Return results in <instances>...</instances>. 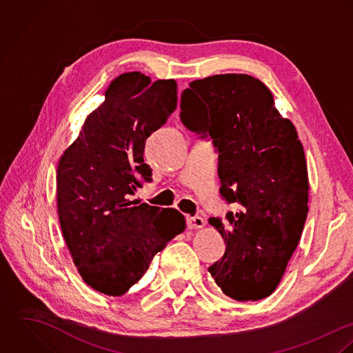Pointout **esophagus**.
Returning a JSON list of instances; mask_svg holds the SVG:
<instances>
[{
  "instance_id": "obj_1",
  "label": "esophagus",
  "mask_w": 353,
  "mask_h": 353,
  "mask_svg": "<svg viewBox=\"0 0 353 353\" xmlns=\"http://www.w3.org/2000/svg\"><path fill=\"white\" fill-rule=\"evenodd\" d=\"M187 226L190 229H199V228H203L205 226V221L202 216H187Z\"/></svg>"
}]
</instances>
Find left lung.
<instances>
[{
	"label": "left lung",
	"instance_id": "left-lung-1",
	"mask_svg": "<svg viewBox=\"0 0 353 353\" xmlns=\"http://www.w3.org/2000/svg\"><path fill=\"white\" fill-rule=\"evenodd\" d=\"M181 123L210 137L218 152L219 194L239 212L209 219L225 240L223 256L209 268L221 290L237 300H261L281 281L308 212L303 144L272 91L243 73L214 74L181 94Z\"/></svg>",
	"mask_w": 353,
	"mask_h": 353
}]
</instances>
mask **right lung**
Returning <instances> with one entry per match:
<instances>
[{
	"instance_id": "obj_1",
	"label": "right lung",
	"mask_w": 353,
	"mask_h": 353,
	"mask_svg": "<svg viewBox=\"0 0 353 353\" xmlns=\"http://www.w3.org/2000/svg\"><path fill=\"white\" fill-rule=\"evenodd\" d=\"M177 106L173 79L151 81L141 72L116 77L105 101L85 119L57 166V212L81 279L121 296L147 272L154 255L185 229L184 216L131 201L151 181L145 139Z\"/></svg>"
}]
</instances>
